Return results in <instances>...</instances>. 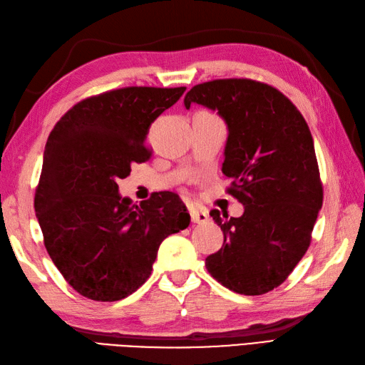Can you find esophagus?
I'll return each mask as SVG.
<instances>
[{"label":"esophagus","mask_w":365,"mask_h":365,"mask_svg":"<svg viewBox=\"0 0 365 365\" xmlns=\"http://www.w3.org/2000/svg\"><path fill=\"white\" fill-rule=\"evenodd\" d=\"M190 220L192 222L195 224H204L209 221V213L204 212V210H200V209H190Z\"/></svg>","instance_id":"obj_1"}]
</instances>
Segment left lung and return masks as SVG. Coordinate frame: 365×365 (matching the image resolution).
<instances>
[{
  "label": "left lung",
  "mask_w": 365,
  "mask_h": 365,
  "mask_svg": "<svg viewBox=\"0 0 365 365\" xmlns=\"http://www.w3.org/2000/svg\"><path fill=\"white\" fill-rule=\"evenodd\" d=\"M200 104L227 124L222 173L244 205L240 218L210 216L222 247L207 256L212 277L241 294H262L287 279L310 245L322 207V184L307 123L277 88L253 80H215L192 87L185 109Z\"/></svg>",
  "instance_id": "obj_1"
}]
</instances>
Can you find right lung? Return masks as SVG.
Here are the masks:
<instances>
[{"label":"right lung","mask_w":365,"mask_h":365,"mask_svg":"<svg viewBox=\"0 0 365 365\" xmlns=\"http://www.w3.org/2000/svg\"><path fill=\"white\" fill-rule=\"evenodd\" d=\"M185 87H125L75 104L48 135L35 212L44 245L83 297L112 302L132 294L152 272L161 242L189 227L172 192L133 205L118 180L149 160L152 123Z\"/></svg>","instance_id":"add662e5"}]
</instances>
